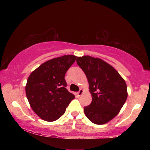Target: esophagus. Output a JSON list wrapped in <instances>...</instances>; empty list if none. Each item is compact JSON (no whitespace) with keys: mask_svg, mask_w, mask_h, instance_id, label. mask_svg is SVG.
I'll list each match as a JSON object with an SVG mask.
<instances>
[{"mask_svg":"<svg viewBox=\"0 0 150 150\" xmlns=\"http://www.w3.org/2000/svg\"><path fill=\"white\" fill-rule=\"evenodd\" d=\"M83 92H84V91H83V89H80V91H79L78 92V93H77L78 96H81L82 95V94L83 93Z\"/></svg>","mask_w":150,"mask_h":150,"instance_id":"esophagus-1","label":"esophagus"}]
</instances>
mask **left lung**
<instances>
[{
  "mask_svg": "<svg viewBox=\"0 0 150 150\" xmlns=\"http://www.w3.org/2000/svg\"><path fill=\"white\" fill-rule=\"evenodd\" d=\"M76 63L85 72L92 96L84 112L92 123L106 124L120 111L128 97L127 86L118 71L101 59L77 57Z\"/></svg>",
  "mask_w": 150,
  "mask_h": 150,
  "instance_id": "1",
  "label": "left lung"
}]
</instances>
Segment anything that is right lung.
<instances>
[{"mask_svg":"<svg viewBox=\"0 0 150 150\" xmlns=\"http://www.w3.org/2000/svg\"><path fill=\"white\" fill-rule=\"evenodd\" d=\"M76 57L68 54L42 63L32 71L25 87L33 110L43 120L54 122L65 113L75 96L66 87L65 74Z\"/></svg>","mask_w":150,"mask_h":150,"instance_id":"right-lung-1","label":"right lung"}]
</instances>
